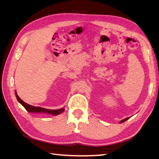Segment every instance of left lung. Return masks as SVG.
I'll return each mask as SVG.
<instances>
[{"instance_id":"obj_1","label":"left lung","mask_w":159,"mask_h":159,"mask_svg":"<svg viewBox=\"0 0 159 159\" xmlns=\"http://www.w3.org/2000/svg\"><path fill=\"white\" fill-rule=\"evenodd\" d=\"M129 119V117H128V118H126V119H123L122 121H120V123H123V122H124V121H125L126 120H128V119Z\"/></svg>"}]
</instances>
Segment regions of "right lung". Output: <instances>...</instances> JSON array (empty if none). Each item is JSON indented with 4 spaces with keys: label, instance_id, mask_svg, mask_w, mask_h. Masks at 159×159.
Wrapping results in <instances>:
<instances>
[{
    "label": "right lung",
    "instance_id": "obj_1",
    "mask_svg": "<svg viewBox=\"0 0 159 159\" xmlns=\"http://www.w3.org/2000/svg\"><path fill=\"white\" fill-rule=\"evenodd\" d=\"M16 98L18 99V101L25 107V108L27 110L28 112H44V113H48V114H51L53 115H57L59 114H61V112H63L64 111V108L61 109H58V110H50V109L42 108V107H35L34 106H31L22 101V100L19 98L16 92Z\"/></svg>",
    "mask_w": 159,
    "mask_h": 159
}]
</instances>
